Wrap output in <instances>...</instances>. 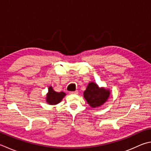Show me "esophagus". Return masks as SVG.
<instances>
[{
	"instance_id": "1",
	"label": "esophagus",
	"mask_w": 151,
	"mask_h": 151,
	"mask_svg": "<svg viewBox=\"0 0 151 151\" xmlns=\"http://www.w3.org/2000/svg\"><path fill=\"white\" fill-rule=\"evenodd\" d=\"M69 93L70 94H78V91L77 90H76V91H70Z\"/></svg>"
}]
</instances>
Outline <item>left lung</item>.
<instances>
[{
	"instance_id": "obj_1",
	"label": "left lung",
	"mask_w": 151,
	"mask_h": 151,
	"mask_svg": "<svg viewBox=\"0 0 151 151\" xmlns=\"http://www.w3.org/2000/svg\"><path fill=\"white\" fill-rule=\"evenodd\" d=\"M110 91L104 88H99L96 83L90 82L84 92V97L91 107L102 105L109 98Z\"/></svg>"
}]
</instances>
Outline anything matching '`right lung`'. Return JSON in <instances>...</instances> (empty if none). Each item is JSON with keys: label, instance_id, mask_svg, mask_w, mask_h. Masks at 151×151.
<instances>
[{"label": "right lung", "instance_id": "1", "mask_svg": "<svg viewBox=\"0 0 151 151\" xmlns=\"http://www.w3.org/2000/svg\"><path fill=\"white\" fill-rule=\"evenodd\" d=\"M65 96L64 92H57L55 91L52 86L48 88V93L47 94L46 101L50 105H55L60 103L63 97Z\"/></svg>", "mask_w": 151, "mask_h": 151}]
</instances>
